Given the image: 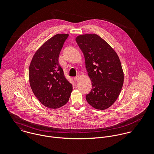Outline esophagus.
Segmentation results:
<instances>
[{"instance_id": "esophagus-1", "label": "esophagus", "mask_w": 154, "mask_h": 154, "mask_svg": "<svg viewBox=\"0 0 154 154\" xmlns=\"http://www.w3.org/2000/svg\"><path fill=\"white\" fill-rule=\"evenodd\" d=\"M79 76H75V77L73 78V79L76 81H78V80L79 79Z\"/></svg>"}]
</instances>
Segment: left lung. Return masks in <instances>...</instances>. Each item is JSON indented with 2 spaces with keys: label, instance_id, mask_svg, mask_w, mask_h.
<instances>
[{
  "label": "left lung",
  "instance_id": "left-lung-1",
  "mask_svg": "<svg viewBox=\"0 0 154 154\" xmlns=\"http://www.w3.org/2000/svg\"><path fill=\"white\" fill-rule=\"evenodd\" d=\"M82 50L92 89L86 95L89 104L106 110L117 99L123 85L124 74L119 57L113 48L99 35L83 34L76 38Z\"/></svg>",
  "mask_w": 154,
  "mask_h": 154
}]
</instances>
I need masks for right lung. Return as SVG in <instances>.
I'll use <instances>...</instances> for the list:
<instances>
[{"instance_id":"obj_1","label":"right lung","mask_w":154,"mask_h":154,"mask_svg":"<svg viewBox=\"0 0 154 154\" xmlns=\"http://www.w3.org/2000/svg\"><path fill=\"white\" fill-rule=\"evenodd\" d=\"M69 34H58L48 40L34 54L29 67L31 89L44 106L56 109L68 102L72 85L59 63L60 51Z\"/></svg>"}]
</instances>
